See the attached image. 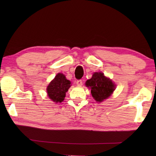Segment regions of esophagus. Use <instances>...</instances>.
<instances>
[{
	"label": "esophagus",
	"instance_id": "34e87169",
	"mask_svg": "<svg viewBox=\"0 0 156 156\" xmlns=\"http://www.w3.org/2000/svg\"><path fill=\"white\" fill-rule=\"evenodd\" d=\"M76 82V84L78 86H80V87L82 85V81L81 80H78Z\"/></svg>",
	"mask_w": 156,
	"mask_h": 156
}]
</instances>
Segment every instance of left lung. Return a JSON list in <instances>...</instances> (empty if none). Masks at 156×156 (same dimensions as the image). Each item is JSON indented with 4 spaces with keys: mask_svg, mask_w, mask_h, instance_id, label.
<instances>
[{
    "mask_svg": "<svg viewBox=\"0 0 156 156\" xmlns=\"http://www.w3.org/2000/svg\"><path fill=\"white\" fill-rule=\"evenodd\" d=\"M85 84L91 89V94L94 100L99 102L108 98L115 90V84L102 72H94Z\"/></svg>",
    "mask_w": 156,
    "mask_h": 156,
    "instance_id": "1",
    "label": "left lung"
}]
</instances>
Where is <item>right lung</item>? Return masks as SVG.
Here are the masks:
<instances>
[{"mask_svg":"<svg viewBox=\"0 0 156 156\" xmlns=\"http://www.w3.org/2000/svg\"><path fill=\"white\" fill-rule=\"evenodd\" d=\"M71 87V82L67 80L66 76L58 74L55 76L54 80L51 81L47 87V92L49 98L54 102H62L64 100L66 92Z\"/></svg>","mask_w":156,"mask_h":156,"instance_id":"right-lung-1","label":"right lung"}]
</instances>
